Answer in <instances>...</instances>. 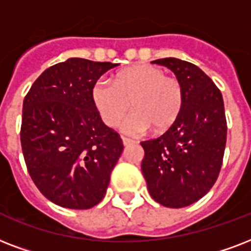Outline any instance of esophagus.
Returning a JSON list of instances; mask_svg holds the SVG:
<instances>
[{"instance_id": "obj_1", "label": "esophagus", "mask_w": 251, "mask_h": 251, "mask_svg": "<svg viewBox=\"0 0 251 251\" xmlns=\"http://www.w3.org/2000/svg\"><path fill=\"white\" fill-rule=\"evenodd\" d=\"M122 140H123V144L124 145H126V147H128V145H131V144H133L135 143V141H133V140L132 139H128V137H122Z\"/></svg>"}]
</instances>
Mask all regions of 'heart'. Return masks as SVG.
<instances>
[{"label": "heart", "instance_id": "b5f03b06", "mask_svg": "<svg viewBox=\"0 0 251 251\" xmlns=\"http://www.w3.org/2000/svg\"><path fill=\"white\" fill-rule=\"evenodd\" d=\"M93 102L107 127H116L131 108L124 123L128 133L152 128L154 133L168 131L183 110L184 91L178 78L166 75L154 65H133L120 71L114 83L99 79L94 83Z\"/></svg>", "mask_w": 251, "mask_h": 251}]
</instances>
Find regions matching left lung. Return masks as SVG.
I'll return each instance as SVG.
<instances>
[{"label": "left lung", "mask_w": 251, "mask_h": 251, "mask_svg": "<svg viewBox=\"0 0 251 251\" xmlns=\"http://www.w3.org/2000/svg\"><path fill=\"white\" fill-rule=\"evenodd\" d=\"M174 72L184 91L183 110L164 135L141 143L148 191L157 203L182 208L216 182L226 143L224 100L219 87L194 64L166 57L152 61Z\"/></svg>", "instance_id": "left-lung-1"}]
</instances>
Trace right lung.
Segmentation results:
<instances>
[{
    "label": "right lung",
    "mask_w": 251,
    "mask_h": 251,
    "mask_svg": "<svg viewBox=\"0 0 251 251\" xmlns=\"http://www.w3.org/2000/svg\"><path fill=\"white\" fill-rule=\"evenodd\" d=\"M118 64L72 57L48 68L23 100L21 144L31 179L52 203L87 209L103 199L123 152L91 90Z\"/></svg>",
    "instance_id": "add662e5"
}]
</instances>
